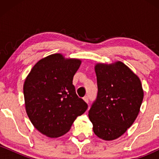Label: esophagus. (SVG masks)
Returning <instances> with one entry per match:
<instances>
[{
  "instance_id": "1",
  "label": "esophagus",
  "mask_w": 159,
  "mask_h": 159,
  "mask_svg": "<svg viewBox=\"0 0 159 159\" xmlns=\"http://www.w3.org/2000/svg\"><path fill=\"white\" fill-rule=\"evenodd\" d=\"M83 99H84V101L85 102L88 103V102H89V98H88V96H84V97L83 98Z\"/></svg>"
}]
</instances>
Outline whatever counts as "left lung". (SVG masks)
Returning a JSON list of instances; mask_svg holds the SVG:
<instances>
[{
  "mask_svg": "<svg viewBox=\"0 0 159 159\" xmlns=\"http://www.w3.org/2000/svg\"><path fill=\"white\" fill-rule=\"evenodd\" d=\"M97 98L89 111L96 136L105 140L120 138L139 114L143 90L139 77L123 62L95 65Z\"/></svg>",
  "mask_w": 159,
  "mask_h": 159,
  "instance_id": "obj_1",
  "label": "left lung"
}]
</instances>
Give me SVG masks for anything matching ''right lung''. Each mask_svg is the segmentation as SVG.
Returning a JSON list of instances; mask_svg holds the SVG:
<instances>
[{"label":"right lung","mask_w":159,"mask_h":159,"mask_svg":"<svg viewBox=\"0 0 159 159\" xmlns=\"http://www.w3.org/2000/svg\"><path fill=\"white\" fill-rule=\"evenodd\" d=\"M81 61L53 54L39 60L24 83L27 116L45 136L57 138L67 133L77 116L87 109L77 96L73 77Z\"/></svg>","instance_id":"right-lung-1"}]
</instances>
